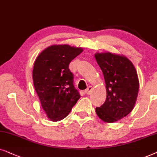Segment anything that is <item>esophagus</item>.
Returning <instances> with one entry per match:
<instances>
[{"label": "esophagus", "instance_id": "1", "mask_svg": "<svg viewBox=\"0 0 157 157\" xmlns=\"http://www.w3.org/2000/svg\"><path fill=\"white\" fill-rule=\"evenodd\" d=\"M92 89H93V88H92V87H90V86L88 87H87V88L85 90V93L87 94V95H89V94L90 93V92L92 91Z\"/></svg>", "mask_w": 157, "mask_h": 157}]
</instances>
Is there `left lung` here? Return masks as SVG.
I'll list each match as a JSON object with an SVG mask.
<instances>
[{
	"label": "left lung",
	"mask_w": 157,
	"mask_h": 157,
	"mask_svg": "<svg viewBox=\"0 0 157 157\" xmlns=\"http://www.w3.org/2000/svg\"><path fill=\"white\" fill-rule=\"evenodd\" d=\"M105 82L106 100L95 112L105 122L113 123L132 111L139 93L137 72L130 60L110 52L95 54Z\"/></svg>",
	"instance_id": "8db88e82"
}]
</instances>
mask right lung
Segmentation results:
<instances>
[{"label": "right lung", "instance_id": "right-lung-1", "mask_svg": "<svg viewBox=\"0 0 157 157\" xmlns=\"http://www.w3.org/2000/svg\"><path fill=\"white\" fill-rule=\"evenodd\" d=\"M82 51L67 44L53 45L41 52L34 62L33 85L44 110L52 121L65 118L80 99L69 64Z\"/></svg>", "mask_w": 157, "mask_h": 157}]
</instances>
